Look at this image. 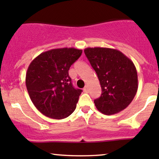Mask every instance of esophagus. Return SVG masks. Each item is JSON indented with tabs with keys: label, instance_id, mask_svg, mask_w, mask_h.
<instances>
[{
	"label": "esophagus",
	"instance_id": "obj_1",
	"mask_svg": "<svg viewBox=\"0 0 159 159\" xmlns=\"http://www.w3.org/2000/svg\"><path fill=\"white\" fill-rule=\"evenodd\" d=\"M83 90H84V92H85V93H87V92H88V86H87V85H86V86H85V87H84Z\"/></svg>",
	"mask_w": 159,
	"mask_h": 159
}]
</instances>
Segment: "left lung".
<instances>
[{
	"instance_id": "left-lung-1",
	"label": "left lung",
	"mask_w": 159,
	"mask_h": 159,
	"mask_svg": "<svg viewBox=\"0 0 159 159\" xmlns=\"http://www.w3.org/2000/svg\"><path fill=\"white\" fill-rule=\"evenodd\" d=\"M84 53L102 87L101 96L94 100L96 108L106 115L124 110L138 91V74L133 62L116 49L87 48Z\"/></svg>"
}]
</instances>
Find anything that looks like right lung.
I'll list each match as a JSON object with an SVG mask.
<instances>
[{
    "label": "right lung",
    "mask_w": 159,
    "mask_h": 159,
    "mask_svg": "<svg viewBox=\"0 0 159 159\" xmlns=\"http://www.w3.org/2000/svg\"><path fill=\"white\" fill-rule=\"evenodd\" d=\"M81 54L82 50L74 48L52 49L40 54L29 65L27 90L43 115L61 120L73 113L82 90L72 86L69 69Z\"/></svg>",
    "instance_id": "add662e5"
}]
</instances>
